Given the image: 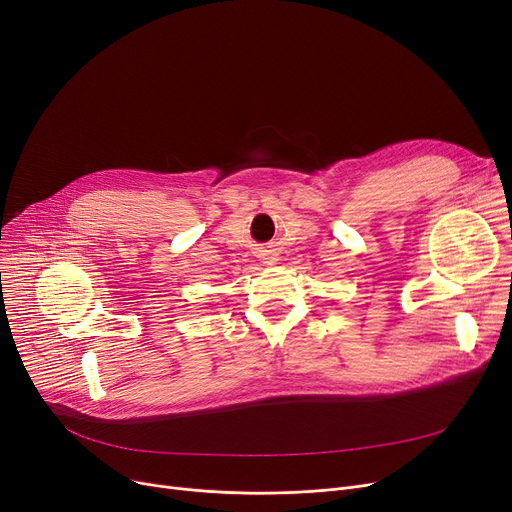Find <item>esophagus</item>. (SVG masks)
<instances>
[{
    "label": "esophagus",
    "instance_id": "obj_1",
    "mask_svg": "<svg viewBox=\"0 0 512 512\" xmlns=\"http://www.w3.org/2000/svg\"><path fill=\"white\" fill-rule=\"evenodd\" d=\"M261 259H263V263H274V261H276V255L270 253V251H265V253L261 255Z\"/></svg>",
    "mask_w": 512,
    "mask_h": 512
}]
</instances>
